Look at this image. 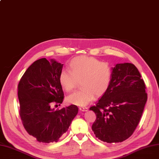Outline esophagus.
<instances>
[{
	"label": "esophagus",
	"mask_w": 159,
	"mask_h": 159,
	"mask_svg": "<svg viewBox=\"0 0 159 159\" xmlns=\"http://www.w3.org/2000/svg\"><path fill=\"white\" fill-rule=\"evenodd\" d=\"M79 110L81 111H87L88 110V107H79Z\"/></svg>",
	"instance_id": "34e87169"
}]
</instances>
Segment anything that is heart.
Masks as SVG:
<instances>
[{
	"mask_svg": "<svg viewBox=\"0 0 159 159\" xmlns=\"http://www.w3.org/2000/svg\"><path fill=\"white\" fill-rule=\"evenodd\" d=\"M68 70H62L59 75L60 84L67 92L71 91L79 80L80 89L70 95L68 102L84 106L93 96L104 94L110 84L111 69L106 62H101L91 57H75L69 62Z\"/></svg>",
	"mask_w": 159,
	"mask_h": 159,
	"instance_id": "obj_1",
	"label": "heart"
}]
</instances>
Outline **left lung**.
<instances>
[{"label": "left lung", "mask_w": 159, "mask_h": 159, "mask_svg": "<svg viewBox=\"0 0 159 159\" xmlns=\"http://www.w3.org/2000/svg\"><path fill=\"white\" fill-rule=\"evenodd\" d=\"M111 71L109 87L89 108L97 115L94 134L107 143H121L133 134L148 98L144 82L134 64H116Z\"/></svg>", "instance_id": "left-lung-1"}]
</instances>
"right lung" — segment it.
<instances>
[{
    "label": "right lung",
    "mask_w": 159,
    "mask_h": 159,
    "mask_svg": "<svg viewBox=\"0 0 159 159\" xmlns=\"http://www.w3.org/2000/svg\"><path fill=\"white\" fill-rule=\"evenodd\" d=\"M63 65L55 59L43 58L33 62L18 86L20 116L29 134L43 143H57L68 131L78 113L75 105L56 110L53 103L61 104L64 92L59 82Z\"/></svg>",
    "instance_id": "1"
}]
</instances>
